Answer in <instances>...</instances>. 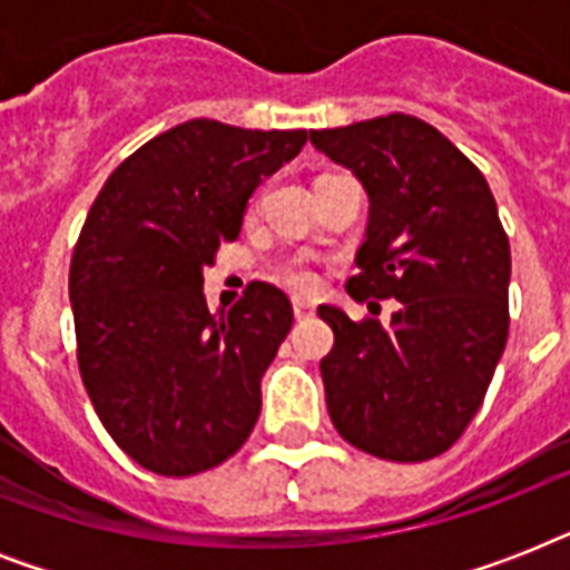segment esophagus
I'll list each match as a JSON object with an SVG mask.
<instances>
[{
	"mask_svg": "<svg viewBox=\"0 0 570 570\" xmlns=\"http://www.w3.org/2000/svg\"><path fill=\"white\" fill-rule=\"evenodd\" d=\"M313 311H316V307H313L311 302H304V298H295V302H293L295 320H311Z\"/></svg>",
	"mask_w": 570,
	"mask_h": 570,
	"instance_id": "obj_1",
	"label": "esophagus"
}]
</instances>
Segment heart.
<instances>
[{
    "label": "heart",
    "mask_w": 570,
    "mask_h": 570,
    "mask_svg": "<svg viewBox=\"0 0 570 570\" xmlns=\"http://www.w3.org/2000/svg\"><path fill=\"white\" fill-rule=\"evenodd\" d=\"M275 277L284 286L295 289V293H313V289H316V281H320V277H316V272H313L311 263L302 257L281 263V266L275 268Z\"/></svg>",
    "instance_id": "heart-1"
}]
</instances>
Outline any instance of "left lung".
<instances>
[{
	"mask_svg": "<svg viewBox=\"0 0 570 570\" xmlns=\"http://www.w3.org/2000/svg\"><path fill=\"white\" fill-rule=\"evenodd\" d=\"M311 145L370 195L346 293L402 302L387 328L320 307L334 328L320 364L331 423L375 459L429 461L464 434L509 337L512 254L494 195L450 138L402 111L313 129Z\"/></svg>",
	"mask_w": 570,
	"mask_h": 570,
	"instance_id": "8db88e82",
	"label": "left lung"
}]
</instances>
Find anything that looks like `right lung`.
Here are the masks:
<instances>
[{
    "mask_svg": "<svg viewBox=\"0 0 570 570\" xmlns=\"http://www.w3.org/2000/svg\"><path fill=\"white\" fill-rule=\"evenodd\" d=\"M304 141L307 129L189 120L127 156L85 218L70 259L79 373L111 441L159 476L222 464L257 423L293 304L254 281L213 316L204 266Z\"/></svg>",
    "mask_w": 570,
    "mask_h": 570,
    "instance_id": "right-lung-1",
    "label": "right lung"
}]
</instances>
